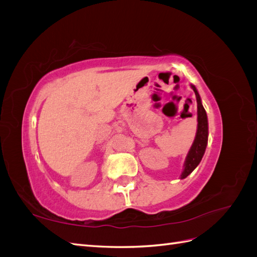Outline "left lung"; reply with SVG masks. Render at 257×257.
I'll return each instance as SVG.
<instances>
[{
    "instance_id": "1",
    "label": "left lung",
    "mask_w": 257,
    "mask_h": 257,
    "mask_svg": "<svg viewBox=\"0 0 257 257\" xmlns=\"http://www.w3.org/2000/svg\"><path fill=\"white\" fill-rule=\"evenodd\" d=\"M192 89L195 92L196 100H197V132L194 143L191 147V149L186 155V159L184 162V169L181 174V179L188 177L194 169H195L203 159L206 147L208 144V119L205 108L201 104V99L198 94V91L195 88V85L191 84Z\"/></svg>"
}]
</instances>
